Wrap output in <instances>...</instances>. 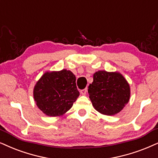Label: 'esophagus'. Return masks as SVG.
<instances>
[{"label":"esophagus","mask_w":158,"mask_h":158,"mask_svg":"<svg viewBox=\"0 0 158 158\" xmlns=\"http://www.w3.org/2000/svg\"><path fill=\"white\" fill-rule=\"evenodd\" d=\"M87 93V89H83L81 91V94L82 95H85Z\"/></svg>","instance_id":"1"}]
</instances>
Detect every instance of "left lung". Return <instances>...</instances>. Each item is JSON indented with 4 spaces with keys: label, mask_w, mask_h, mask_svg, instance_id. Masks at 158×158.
Listing matches in <instances>:
<instances>
[{
    "label": "left lung",
    "mask_w": 158,
    "mask_h": 158,
    "mask_svg": "<svg viewBox=\"0 0 158 158\" xmlns=\"http://www.w3.org/2000/svg\"><path fill=\"white\" fill-rule=\"evenodd\" d=\"M94 107L105 115H114L123 109L130 99V86L119 73L104 70L94 74L88 89Z\"/></svg>",
    "instance_id": "1"
}]
</instances>
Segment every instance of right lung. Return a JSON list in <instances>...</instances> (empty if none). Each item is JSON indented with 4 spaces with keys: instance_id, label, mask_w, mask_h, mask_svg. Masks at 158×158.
Segmentation results:
<instances>
[{
    "instance_id": "add662e5",
    "label": "right lung",
    "mask_w": 158,
    "mask_h": 158,
    "mask_svg": "<svg viewBox=\"0 0 158 158\" xmlns=\"http://www.w3.org/2000/svg\"><path fill=\"white\" fill-rule=\"evenodd\" d=\"M76 77L71 71L46 72L37 82L33 90L37 106L46 115H63L79 97Z\"/></svg>"
}]
</instances>
